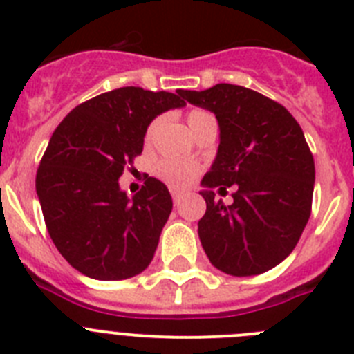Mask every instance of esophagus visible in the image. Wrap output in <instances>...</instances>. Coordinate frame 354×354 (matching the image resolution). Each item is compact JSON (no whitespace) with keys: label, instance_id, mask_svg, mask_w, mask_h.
<instances>
[{"label":"esophagus","instance_id":"obj_1","mask_svg":"<svg viewBox=\"0 0 354 354\" xmlns=\"http://www.w3.org/2000/svg\"><path fill=\"white\" fill-rule=\"evenodd\" d=\"M171 198H174L175 204H179V202H180V193L175 192V189H174V192H171Z\"/></svg>","mask_w":354,"mask_h":354}]
</instances>
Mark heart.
I'll list each match as a JSON object with an SVG mask.
<instances>
[{"label": "heart", "instance_id": "1", "mask_svg": "<svg viewBox=\"0 0 354 354\" xmlns=\"http://www.w3.org/2000/svg\"><path fill=\"white\" fill-rule=\"evenodd\" d=\"M205 118H212V115H209L207 111H202V109H195L192 113L187 115V124H189V129L196 127L202 120ZM158 129V122H154L152 126L149 127V133H147V138H152ZM156 174L161 180L168 184L170 187H175V189H183V187L189 186V184L195 180L196 174H198V168L192 162L183 161V159L177 158H167L162 161L158 162L156 167Z\"/></svg>", "mask_w": 354, "mask_h": 354}]
</instances>
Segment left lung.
Listing matches in <instances>:
<instances>
[{"label": "left lung", "instance_id": "1", "mask_svg": "<svg viewBox=\"0 0 354 354\" xmlns=\"http://www.w3.org/2000/svg\"><path fill=\"white\" fill-rule=\"evenodd\" d=\"M183 99L209 109L220 145L200 195L207 209L198 237L211 264L232 277H253L278 266L298 245L310 218L315 167L305 134L282 104L255 90L220 83ZM234 185L230 206L214 200Z\"/></svg>", "mask_w": 354, "mask_h": 354}]
</instances>
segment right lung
<instances>
[{
    "instance_id": "add662e5",
    "label": "right lung",
    "mask_w": 354,
    "mask_h": 354,
    "mask_svg": "<svg viewBox=\"0 0 354 354\" xmlns=\"http://www.w3.org/2000/svg\"><path fill=\"white\" fill-rule=\"evenodd\" d=\"M179 95L111 90L76 106L53 133L37 171V196L53 243L80 273L126 280L154 257L174 207L170 192L149 177L127 198L118 179L142 154L150 122L186 106Z\"/></svg>"
}]
</instances>
